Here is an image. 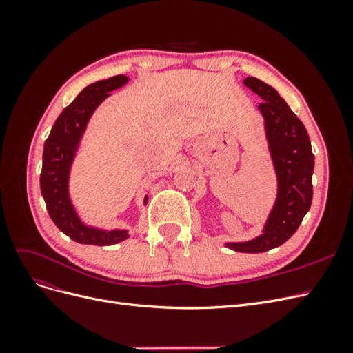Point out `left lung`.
I'll list each match as a JSON object with an SVG mask.
<instances>
[{
  "mask_svg": "<svg viewBox=\"0 0 353 353\" xmlns=\"http://www.w3.org/2000/svg\"><path fill=\"white\" fill-rule=\"evenodd\" d=\"M244 85L263 99L258 108L265 119L279 194L261 236L244 243H227V248L262 253L290 239L311 208L314 154L305 125L280 94L258 78H245Z\"/></svg>",
  "mask_w": 353,
  "mask_h": 353,
  "instance_id": "obj_1",
  "label": "left lung"
}]
</instances>
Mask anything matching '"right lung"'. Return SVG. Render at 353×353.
I'll use <instances>...</instances> for the list:
<instances>
[{"label":"right lung","mask_w":353,"mask_h":353,"mask_svg":"<svg viewBox=\"0 0 353 353\" xmlns=\"http://www.w3.org/2000/svg\"><path fill=\"white\" fill-rule=\"evenodd\" d=\"M126 82L125 74H117L83 88L60 113L44 144L39 184L48 215L61 232L81 244L110 245L130 237L126 230L105 231L85 225L74 212L69 197L70 166L90 117L99 104L109 97L110 91L123 87ZM145 203L147 196L144 205Z\"/></svg>","instance_id":"add662e5"}]
</instances>
